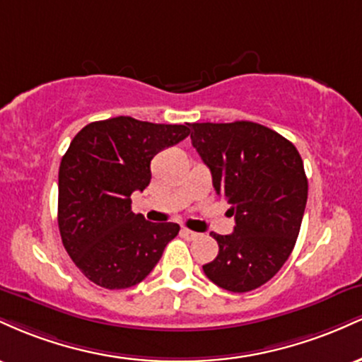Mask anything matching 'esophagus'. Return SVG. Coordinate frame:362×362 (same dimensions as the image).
<instances>
[{
    "label": "esophagus",
    "mask_w": 362,
    "mask_h": 362,
    "mask_svg": "<svg viewBox=\"0 0 362 362\" xmlns=\"http://www.w3.org/2000/svg\"><path fill=\"white\" fill-rule=\"evenodd\" d=\"M182 236H184V238H187V240H195L199 236V233H195V231H190V230H187V228H182Z\"/></svg>",
    "instance_id": "esophagus-1"
}]
</instances>
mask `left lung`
<instances>
[{"mask_svg":"<svg viewBox=\"0 0 362 362\" xmlns=\"http://www.w3.org/2000/svg\"><path fill=\"white\" fill-rule=\"evenodd\" d=\"M190 139L235 216L231 235L211 233L218 257L202 265L219 288L248 293L271 281L289 259L308 199L294 144L250 120L190 124Z\"/></svg>","mask_w":362,"mask_h":362,"instance_id":"8db88e82","label":"left lung"}]
</instances>
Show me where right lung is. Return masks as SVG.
<instances>
[{"label":"right lung","mask_w":362,"mask_h":362,"mask_svg":"<svg viewBox=\"0 0 362 362\" xmlns=\"http://www.w3.org/2000/svg\"><path fill=\"white\" fill-rule=\"evenodd\" d=\"M189 124L98 120L74 136L59 167L57 224L83 276L105 289L139 284L155 269L177 223H149L131 194L149 185L153 156L189 136Z\"/></svg>","instance_id":"obj_1"}]
</instances>
